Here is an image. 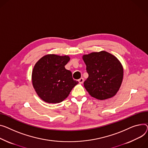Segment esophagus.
<instances>
[{
  "mask_svg": "<svg viewBox=\"0 0 148 148\" xmlns=\"http://www.w3.org/2000/svg\"><path fill=\"white\" fill-rule=\"evenodd\" d=\"M78 82H79L80 84H82V83H83V82H84V78H80V79L78 80Z\"/></svg>",
  "mask_w": 148,
  "mask_h": 148,
  "instance_id": "1",
  "label": "esophagus"
}]
</instances>
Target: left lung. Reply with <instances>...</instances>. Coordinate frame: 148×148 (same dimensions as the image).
Masks as SVG:
<instances>
[{
    "mask_svg": "<svg viewBox=\"0 0 148 148\" xmlns=\"http://www.w3.org/2000/svg\"><path fill=\"white\" fill-rule=\"evenodd\" d=\"M88 74L84 86L89 95L99 100L114 96L121 87L123 67L114 55L106 51L83 55Z\"/></svg>",
    "mask_w": 148,
    "mask_h": 148,
    "instance_id": "8db88e82",
    "label": "left lung"
}]
</instances>
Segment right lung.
<instances>
[{
    "label": "right lung",
    "mask_w": 148,
    "mask_h": 148,
    "mask_svg": "<svg viewBox=\"0 0 148 148\" xmlns=\"http://www.w3.org/2000/svg\"><path fill=\"white\" fill-rule=\"evenodd\" d=\"M70 60L68 55L48 54L41 58L32 71V83L37 95L49 103L63 101L78 82L65 65Z\"/></svg>",
    "instance_id": "1"
}]
</instances>
